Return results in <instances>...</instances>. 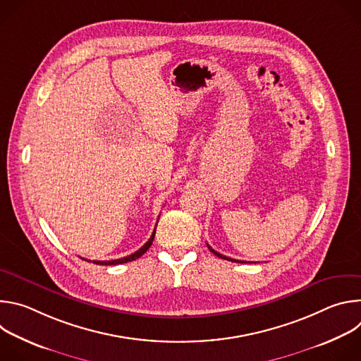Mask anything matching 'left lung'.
<instances>
[{"label":"left lung","instance_id":"obj_1","mask_svg":"<svg viewBox=\"0 0 361 361\" xmlns=\"http://www.w3.org/2000/svg\"><path fill=\"white\" fill-rule=\"evenodd\" d=\"M209 248H210V251L213 252V254H216L217 257H220V259H224V260H228V262H233V263H247V262H238V260H234V259H230V257H226V255H223V254H220V252H217L216 250H213L210 245H209Z\"/></svg>","mask_w":361,"mask_h":361}]
</instances>
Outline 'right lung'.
<instances>
[{"mask_svg": "<svg viewBox=\"0 0 361 361\" xmlns=\"http://www.w3.org/2000/svg\"><path fill=\"white\" fill-rule=\"evenodd\" d=\"M154 235H156V230L152 231V234H151V237L148 238V241L140 248V250H137L135 252H133V254H130V255H127V257H123V259H118V260H110V262H92L94 264H98V266H117V264H123V263H128V262H133V260H137L138 257H141L148 248H149V245L152 244V240H154ZM82 260H85V259H82Z\"/></svg>", "mask_w": 361, "mask_h": 361, "instance_id": "1", "label": "right lung"}]
</instances>
